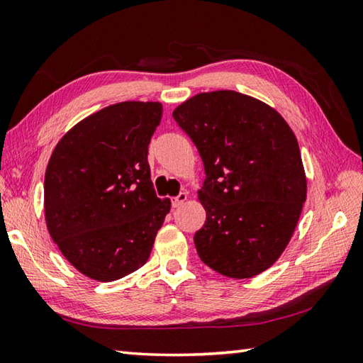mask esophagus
<instances>
[{"label": "esophagus", "instance_id": "34e87169", "mask_svg": "<svg viewBox=\"0 0 363 363\" xmlns=\"http://www.w3.org/2000/svg\"><path fill=\"white\" fill-rule=\"evenodd\" d=\"M187 191H181V194L179 195H177V196H174V198H172V206L173 207H179V206H182L184 203H186L187 201Z\"/></svg>", "mask_w": 363, "mask_h": 363}]
</instances>
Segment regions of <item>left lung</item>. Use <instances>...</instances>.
<instances>
[{
	"instance_id": "left-lung-1",
	"label": "left lung",
	"mask_w": 363,
	"mask_h": 363,
	"mask_svg": "<svg viewBox=\"0 0 363 363\" xmlns=\"http://www.w3.org/2000/svg\"><path fill=\"white\" fill-rule=\"evenodd\" d=\"M173 118L195 143L206 179L194 240L215 272L246 279L279 259L307 195L298 140L273 107L234 90L198 94Z\"/></svg>"
}]
</instances>
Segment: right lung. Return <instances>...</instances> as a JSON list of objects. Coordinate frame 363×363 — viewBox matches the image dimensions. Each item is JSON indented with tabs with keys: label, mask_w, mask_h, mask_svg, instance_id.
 Instances as JSON below:
<instances>
[{
	"label": "right lung",
	"mask_w": 363,
	"mask_h": 363,
	"mask_svg": "<svg viewBox=\"0 0 363 363\" xmlns=\"http://www.w3.org/2000/svg\"><path fill=\"white\" fill-rule=\"evenodd\" d=\"M162 104L107 106L73 126L54 148L45 173V220L70 264L111 282L148 260L169 212L152 189L148 145Z\"/></svg>",
	"instance_id": "obj_1"
}]
</instances>
